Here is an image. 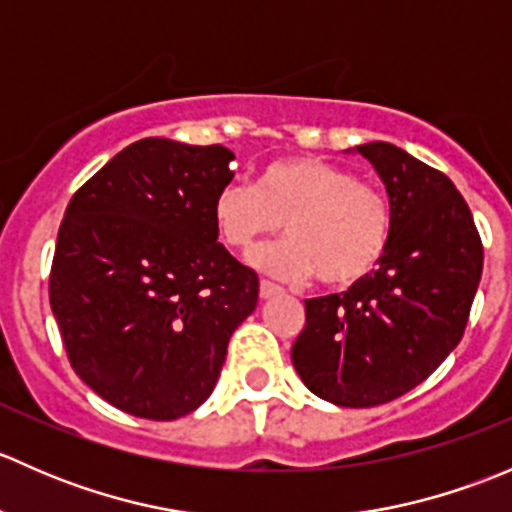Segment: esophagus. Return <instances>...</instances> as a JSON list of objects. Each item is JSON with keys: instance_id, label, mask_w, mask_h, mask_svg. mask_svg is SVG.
<instances>
[{"instance_id": "34e87169", "label": "esophagus", "mask_w": 512, "mask_h": 512, "mask_svg": "<svg viewBox=\"0 0 512 512\" xmlns=\"http://www.w3.org/2000/svg\"><path fill=\"white\" fill-rule=\"evenodd\" d=\"M282 292H285V289H282L280 285H275V282H267V280L260 282V297H262V299L280 297Z\"/></svg>"}]
</instances>
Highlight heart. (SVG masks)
I'll return each instance as SVG.
<instances>
[{
    "mask_svg": "<svg viewBox=\"0 0 512 512\" xmlns=\"http://www.w3.org/2000/svg\"><path fill=\"white\" fill-rule=\"evenodd\" d=\"M213 225L232 252L250 255L285 225L287 240L262 247L252 262L282 280L317 275L324 287H352L384 260L394 208L376 185L314 156H282L255 185H227L213 200Z\"/></svg>",
    "mask_w": 512,
    "mask_h": 512,
    "instance_id": "1",
    "label": "heart"
}]
</instances>
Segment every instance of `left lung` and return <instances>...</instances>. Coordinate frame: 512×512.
I'll return each mask as SVG.
<instances>
[{"mask_svg":"<svg viewBox=\"0 0 512 512\" xmlns=\"http://www.w3.org/2000/svg\"><path fill=\"white\" fill-rule=\"evenodd\" d=\"M381 175L394 230L379 270L344 294L307 299L292 364L319 399L389 404L456 349L483 272V242L448 175L391 143L359 146Z\"/></svg>","mask_w":512,"mask_h":512,"instance_id":"1","label":"left lung"}]
</instances>
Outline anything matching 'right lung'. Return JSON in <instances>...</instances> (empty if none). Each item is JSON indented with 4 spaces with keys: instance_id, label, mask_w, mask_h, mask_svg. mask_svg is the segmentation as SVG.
<instances>
[{
    "instance_id": "add662e5",
    "label": "right lung",
    "mask_w": 512,
    "mask_h": 512,
    "mask_svg": "<svg viewBox=\"0 0 512 512\" xmlns=\"http://www.w3.org/2000/svg\"><path fill=\"white\" fill-rule=\"evenodd\" d=\"M232 151L143 138L66 205L49 302L66 356L101 399L173 421L215 389L260 280L218 242L213 200Z\"/></svg>"
}]
</instances>
